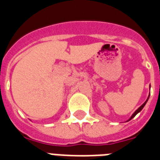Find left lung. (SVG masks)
<instances>
[{"label": "left lung", "instance_id": "left-lung-1", "mask_svg": "<svg viewBox=\"0 0 160 160\" xmlns=\"http://www.w3.org/2000/svg\"><path fill=\"white\" fill-rule=\"evenodd\" d=\"M149 87H150V86H149ZM149 97H148V99H147V100H146V101H145V102H144V104H143V105H141V106L139 107V108H138V109H136V110H135V112H134V114H132V116L130 117V118H129V119H128V121H129V120H130V119H133V118H134V117L135 116V115H136L137 114H138V113H139V112L141 111L142 109H143V108H144V105H146V103H147V101H148V100H149Z\"/></svg>", "mask_w": 160, "mask_h": 160}]
</instances>
